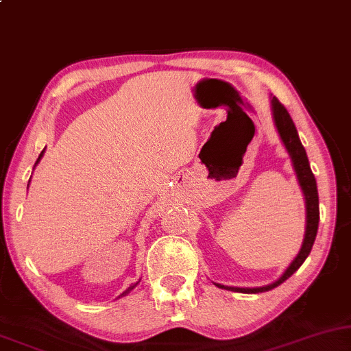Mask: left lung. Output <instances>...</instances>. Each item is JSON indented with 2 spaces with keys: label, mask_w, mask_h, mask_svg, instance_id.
Masks as SVG:
<instances>
[{
  "label": "left lung",
  "mask_w": 351,
  "mask_h": 351,
  "mask_svg": "<svg viewBox=\"0 0 351 351\" xmlns=\"http://www.w3.org/2000/svg\"><path fill=\"white\" fill-rule=\"evenodd\" d=\"M271 110H273V119L276 130L281 136V141L284 147L287 149L289 156H291L293 170H295L298 184H300L302 193L305 195V207H306V226H305V237H303L302 247L298 250L295 258L292 260V263L287 266V269L281 274V278H278L276 281L268 284V286L261 287H231V286H223V284H215L219 289H226L231 292H242V293H260L271 291V289L278 287L279 284H282L286 279L292 276L295 271L303 265V261L306 260V256L310 255L311 247L315 244L316 232H317V224H319V197H317V186L315 175H313L310 162H308L306 151L302 146L300 138H298L297 128L293 125V121L289 115L286 107L279 102L276 97H271Z\"/></svg>",
  "instance_id": "1"
}]
</instances>
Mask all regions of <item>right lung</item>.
I'll return each mask as SVG.
<instances>
[{
  "label": "right lung",
  "mask_w": 351,
  "mask_h": 351,
  "mask_svg": "<svg viewBox=\"0 0 351 351\" xmlns=\"http://www.w3.org/2000/svg\"><path fill=\"white\" fill-rule=\"evenodd\" d=\"M43 154H45V149H43V151H41V154H40V157H38V158H36V163H35V165H38V162L41 160V157H43ZM139 281H141V279H139ZM139 281H136V282H133V284H132V286H130V287L127 289V291H123V292H121V293H120V295H119V297H117V298H121V297L128 295V293H130V292H132V291H133V289L138 286V284H139Z\"/></svg>",
  "instance_id": "right-lung-1"
}]
</instances>
